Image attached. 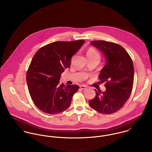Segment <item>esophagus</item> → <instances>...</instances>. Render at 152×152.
<instances>
[{
  "label": "esophagus",
  "mask_w": 152,
  "mask_h": 152,
  "mask_svg": "<svg viewBox=\"0 0 152 152\" xmlns=\"http://www.w3.org/2000/svg\"><path fill=\"white\" fill-rule=\"evenodd\" d=\"M87 86H84V85H81V86H80V88H81L82 90H85V89H87Z\"/></svg>",
  "instance_id": "1"
}]
</instances>
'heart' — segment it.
<instances>
[{
    "mask_svg": "<svg viewBox=\"0 0 152 152\" xmlns=\"http://www.w3.org/2000/svg\"><path fill=\"white\" fill-rule=\"evenodd\" d=\"M87 57H100L99 54L98 53V52L94 48L92 47H90L87 52Z\"/></svg>",
    "mask_w": 152,
    "mask_h": 152,
    "instance_id": "b5f03b06",
    "label": "heart"
}]
</instances>
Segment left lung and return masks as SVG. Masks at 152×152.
Masks as SVG:
<instances>
[{"mask_svg": "<svg viewBox=\"0 0 152 152\" xmlns=\"http://www.w3.org/2000/svg\"><path fill=\"white\" fill-rule=\"evenodd\" d=\"M91 44L99 49L105 58L106 63L99 75L106 91L96 92L89 101L90 107L103 114H111L121 108L129 99L132 91L134 67L126 51L120 45L108 42L93 41Z\"/></svg>", "mask_w": 152, "mask_h": 152, "instance_id": "left-lung-1", "label": "left lung"}]
</instances>
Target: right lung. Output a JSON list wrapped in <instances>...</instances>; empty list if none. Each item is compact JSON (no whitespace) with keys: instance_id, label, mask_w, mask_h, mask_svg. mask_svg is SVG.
<instances>
[{"instance_id":"add662e5","label":"right lung","mask_w":152,"mask_h":152,"mask_svg":"<svg viewBox=\"0 0 152 152\" xmlns=\"http://www.w3.org/2000/svg\"><path fill=\"white\" fill-rule=\"evenodd\" d=\"M85 43L80 40L56 42L40 48L34 54L26 74L30 96L40 110L57 114L71 105L77 85H60L61 74L70 67L72 57Z\"/></svg>"}]
</instances>
